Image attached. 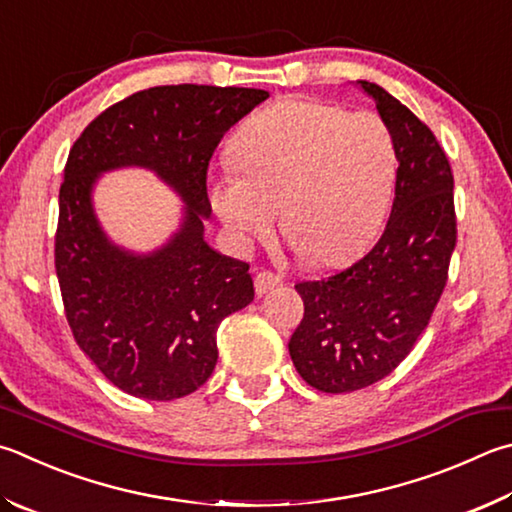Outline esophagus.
Segmentation results:
<instances>
[{
	"mask_svg": "<svg viewBox=\"0 0 512 512\" xmlns=\"http://www.w3.org/2000/svg\"><path fill=\"white\" fill-rule=\"evenodd\" d=\"M280 284H282V277L271 273V271H259V273L255 275V291H257L259 295H264L266 291H271V288L280 286Z\"/></svg>",
	"mask_w": 512,
	"mask_h": 512,
	"instance_id": "esophagus-1",
	"label": "esophagus"
}]
</instances>
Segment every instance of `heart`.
I'll return each mask as SVG.
<instances>
[{
    "label": "heart",
    "mask_w": 512,
    "mask_h": 512,
    "mask_svg": "<svg viewBox=\"0 0 512 512\" xmlns=\"http://www.w3.org/2000/svg\"><path fill=\"white\" fill-rule=\"evenodd\" d=\"M235 174L210 199L239 246L282 230L306 257L338 264L383 224L396 181V141L376 111L286 98L259 111L232 138Z\"/></svg>",
    "instance_id": "heart-1"
}]
</instances>
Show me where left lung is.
Segmentation results:
<instances>
[{
  "instance_id": "8db88e82",
  "label": "left lung",
  "mask_w": 512,
  "mask_h": 512,
  "mask_svg": "<svg viewBox=\"0 0 512 512\" xmlns=\"http://www.w3.org/2000/svg\"><path fill=\"white\" fill-rule=\"evenodd\" d=\"M360 87L396 141L392 215L365 257L295 291L304 315L288 351L306 383L327 394L369 387L401 365L430 324L457 246L454 176L423 120L374 82Z\"/></svg>"
}]
</instances>
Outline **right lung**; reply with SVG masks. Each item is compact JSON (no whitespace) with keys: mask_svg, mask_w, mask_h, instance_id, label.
I'll return each mask as SVG.
<instances>
[{"mask_svg":"<svg viewBox=\"0 0 512 512\" xmlns=\"http://www.w3.org/2000/svg\"><path fill=\"white\" fill-rule=\"evenodd\" d=\"M264 89L165 85L107 107L73 143L60 185L55 275L78 347L118 389L172 401L217 365V327L253 302L246 262L203 241L208 165L228 129ZM152 166L189 201L184 228L154 256L111 247L90 210V185L111 166Z\"/></svg>","mask_w":512,"mask_h":512,"instance_id":"right-lung-1","label":"right lung"}]
</instances>
